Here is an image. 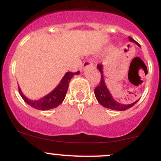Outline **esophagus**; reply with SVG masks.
<instances>
[{
  "mask_svg": "<svg viewBox=\"0 0 161 161\" xmlns=\"http://www.w3.org/2000/svg\"><path fill=\"white\" fill-rule=\"evenodd\" d=\"M93 61L91 60V59H87V60H85L83 63V68H86V67L89 66H93Z\"/></svg>",
  "mask_w": 161,
  "mask_h": 161,
  "instance_id": "esophagus-1",
  "label": "esophagus"
}]
</instances>
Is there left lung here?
Here are the masks:
<instances>
[{
    "label": "left lung",
    "mask_w": 161,
    "mask_h": 161,
    "mask_svg": "<svg viewBox=\"0 0 161 161\" xmlns=\"http://www.w3.org/2000/svg\"><path fill=\"white\" fill-rule=\"evenodd\" d=\"M129 39H130V41L135 42V43H136L137 45L139 46V44L138 43L136 40H134L132 38L129 37ZM97 68L98 70L100 71L101 72V80L97 86L95 88L94 93L97 100L98 101V102H99L102 106L108 108V109H114V110L123 111V110H126V109L132 107V106L138 102V101H136V102H133V103L131 104H129V105H124V104H121L119 103L118 102H116V101L113 98V97L111 96V94L109 93V91L108 90L106 84H105V81H104L103 73H102V65L98 64Z\"/></svg>",
    "instance_id": "1"
}]
</instances>
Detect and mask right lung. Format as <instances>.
<instances>
[{
	"instance_id": "obj_1",
	"label": "right lung",
	"mask_w": 161,
	"mask_h": 161,
	"mask_svg": "<svg viewBox=\"0 0 161 161\" xmlns=\"http://www.w3.org/2000/svg\"><path fill=\"white\" fill-rule=\"evenodd\" d=\"M79 71L76 72H68L64 75L63 79L61 80L60 83L58 85V86L52 91V93H50L47 96L43 97L42 98L37 101H31L29 100L28 98L25 97L22 93L21 89L18 87V91L24 101H25L28 105L34 107L35 109H39V110H47V109H51L53 108L57 107L59 106L62 102H63L65 96H66L67 91H68V84L70 82V80L73 76V75L76 74H79Z\"/></svg>"
}]
</instances>
